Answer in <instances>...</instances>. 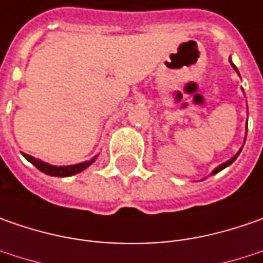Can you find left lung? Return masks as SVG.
Instances as JSON below:
<instances>
[{
    "label": "left lung",
    "mask_w": 263,
    "mask_h": 263,
    "mask_svg": "<svg viewBox=\"0 0 263 263\" xmlns=\"http://www.w3.org/2000/svg\"><path fill=\"white\" fill-rule=\"evenodd\" d=\"M230 63H231V61H230ZM231 66L234 67V70H236V71H237V73H238L237 67L234 66V64H233V63H231ZM240 151H241V149H240ZM240 151H238V154H240ZM238 154H237V155H236V157H234V158H231V159H230V161H227V162H224V164H222V165H219V167H218V168H215V170H214V171H212V174H217V173H219V171H221V170H224V168H226V167H228V165H230V164H233V162H234V161H236V158L238 157Z\"/></svg>",
    "instance_id": "8db88e82"
}]
</instances>
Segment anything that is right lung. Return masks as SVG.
Masks as SVG:
<instances>
[{"label":"right lung","mask_w":263,"mask_h":263,"mask_svg":"<svg viewBox=\"0 0 263 263\" xmlns=\"http://www.w3.org/2000/svg\"><path fill=\"white\" fill-rule=\"evenodd\" d=\"M25 158L29 161V162H32L33 165H35L39 171H42V173H45L48 176H54V177H70V176H74L77 173H80V171H83L85 168H87L93 161L96 159V157H93L90 161H85V162H80V164H76V165H66V167H55V165H49V164H46L44 161H41V159H36V158L30 157V155H27V154H23Z\"/></svg>","instance_id":"right-lung-1"}]
</instances>
